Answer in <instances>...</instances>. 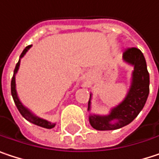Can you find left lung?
Here are the masks:
<instances>
[{
    "label": "left lung",
    "mask_w": 159,
    "mask_h": 159,
    "mask_svg": "<svg viewBox=\"0 0 159 159\" xmlns=\"http://www.w3.org/2000/svg\"><path fill=\"white\" fill-rule=\"evenodd\" d=\"M123 59L134 68L127 94L106 115L89 112V124L94 129L109 131L122 128L133 122L146 104L149 94V73L143 53L138 48H132L124 53ZM91 98L92 93L89 94V111L91 108Z\"/></svg>",
    "instance_id": "1"
}]
</instances>
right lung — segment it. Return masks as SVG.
Here are the masks:
<instances>
[{
  "label": "right lung",
  "instance_id": "right-lung-1",
  "mask_svg": "<svg viewBox=\"0 0 159 159\" xmlns=\"http://www.w3.org/2000/svg\"><path fill=\"white\" fill-rule=\"evenodd\" d=\"M32 45H30L28 47H26L24 51L22 52L21 56H20V58H19V61L18 63L16 64L15 66V69L13 71V76H12V79H11V96H12V99L14 101V103L17 107L18 111H20V113L22 114V116L29 121L30 123L35 125H38V126H41V127H44V128H47V129H51L53 127H55L56 125V123H51L48 120H45L43 118H40L38 116H36L34 113H33L31 111H30L27 107H25L22 102L20 101L19 97H18V94H17V90H16V83H15V76H16V73L18 72L19 70V67H20V62H21V59L24 57V56L26 54V52L31 48Z\"/></svg>",
  "mask_w": 159,
  "mask_h": 159
}]
</instances>
